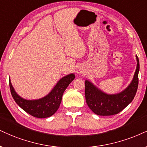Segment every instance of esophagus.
I'll use <instances>...</instances> for the list:
<instances>
[{
  "label": "esophagus",
  "instance_id": "34e87169",
  "mask_svg": "<svg viewBox=\"0 0 147 147\" xmlns=\"http://www.w3.org/2000/svg\"><path fill=\"white\" fill-rule=\"evenodd\" d=\"M85 72V69L84 67L82 65H80L79 67H78L77 69H76V73L79 75H82V74H84Z\"/></svg>",
  "mask_w": 147,
  "mask_h": 147
}]
</instances>
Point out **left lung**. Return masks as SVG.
I'll return each mask as SVG.
<instances>
[{
    "label": "left lung",
    "instance_id": "1",
    "mask_svg": "<svg viewBox=\"0 0 147 147\" xmlns=\"http://www.w3.org/2000/svg\"><path fill=\"white\" fill-rule=\"evenodd\" d=\"M137 67L134 78L129 86L121 93L108 95L98 89L88 80L85 81L86 104L94 113L100 116L117 115L129 105L134 98L138 86L139 59L136 55Z\"/></svg>",
    "mask_w": 147,
    "mask_h": 147
}]
</instances>
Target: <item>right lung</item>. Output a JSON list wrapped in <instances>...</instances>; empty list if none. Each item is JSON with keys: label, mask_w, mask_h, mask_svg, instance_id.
Masks as SVG:
<instances>
[{"label": "right lung", "mask_w": 147, "mask_h": 147, "mask_svg": "<svg viewBox=\"0 0 147 147\" xmlns=\"http://www.w3.org/2000/svg\"><path fill=\"white\" fill-rule=\"evenodd\" d=\"M74 78L75 75L74 74L62 78L48 95L36 100H27L22 98L16 93L10 80L9 87L13 98L22 109L32 117L42 119L51 117L57 111L62 100L63 93Z\"/></svg>", "instance_id": "1"}]
</instances>
